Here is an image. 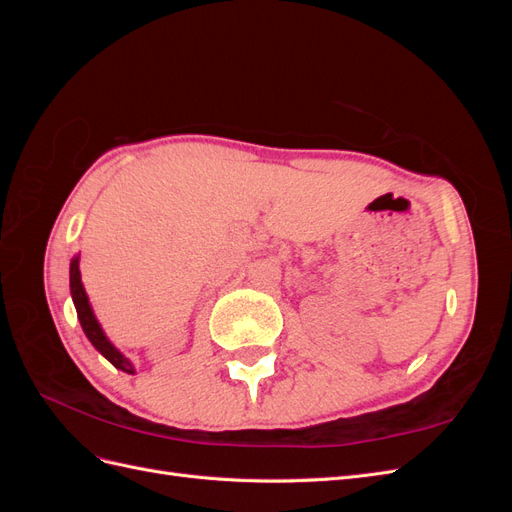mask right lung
Listing matches in <instances>:
<instances>
[{"instance_id":"add662e5","label":"right lung","mask_w":512,"mask_h":512,"mask_svg":"<svg viewBox=\"0 0 512 512\" xmlns=\"http://www.w3.org/2000/svg\"><path fill=\"white\" fill-rule=\"evenodd\" d=\"M70 292H72V301L76 305V314H79L81 327H83L85 335L89 337V342L94 344L100 350V354L106 356V359L111 361L117 369L126 371V374H134L132 363L111 342H108L104 331L100 329V324H98L94 312H91L89 301H87V294H85V288H83V282H81L79 258H74L72 265H70Z\"/></svg>"}]
</instances>
